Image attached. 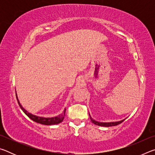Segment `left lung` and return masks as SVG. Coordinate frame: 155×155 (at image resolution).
Returning a JSON list of instances; mask_svg holds the SVG:
<instances>
[{
  "instance_id": "left-lung-1",
  "label": "left lung",
  "mask_w": 155,
  "mask_h": 155,
  "mask_svg": "<svg viewBox=\"0 0 155 155\" xmlns=\"http://www.w3.org/2000/svg\"><path fill=\"white\" fill-rule=\"evenodd\" d=\"M89 115H90V120L92 122V123H94V124L96 125H98V126H101V127H114V126H116L117 124H121V123L125 120V119L122 120H120V121L118 122H98V121H96L95 120H94L92 117H91V115L90 114V113H89Z\"/></svg>"
}]
</instances>
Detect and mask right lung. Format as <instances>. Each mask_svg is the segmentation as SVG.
Listing matches in <instances>:
<instances>
[{
	"label": "right lung",
	"mask_w": 155,
	"mask_h": 155,
	"mask_svg": "<svg viewBox=\"0 0 155 155\" xmlns=\"http://www.w3.org/2000/svg\"><path fill=\"white\" fill-rule=\"evenodd\" d=\"M16 98L18 101V104L20 107V109L22 110L23 112L27 115V116L29 117L30 119H31L33 121L37 123H39V124H44V125H52V124H57L61 123L63 120L64 119V115H65V110L64 111L62 114L57 115V116L55 117H40V116H37L35 115H33L31 113L28 112L27 110H26L24 107L22 106V104H20L19 99H18V96H17V94H16Z\"/></svg>",
	"instance_id": "add662e5"
}]
</instances>
